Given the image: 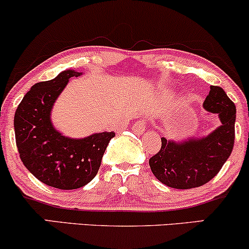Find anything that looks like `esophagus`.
Segmentation results:
<instances>
[{
    "label": "esophagus",
    "mask_w": 249,
    "mask_h": 249,
    "mask_svg": "<svg viewBox=\"0 0 249 249\" xmlns=\"http://www.w3.org/2000/svg\"><path fill=\"white\" fill-rule=\"evenodd\" d=\"M132 130L133 132L136 133H139V134L142 133L145 130H146V122H145L144 119H139V121H137L136 124L132 126Z\"/></svg>",
    "instance_id": "esophagus-1"
}]
</instances>
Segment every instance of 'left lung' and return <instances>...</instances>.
Here are the masks:
<instances>
[{"label":"left lung","instance_id":"8db88e82","mask_svg":"<svg viewBox=\"0 0 249 249\" xmlns=\"http://www.w3.org/2000/svg\"><path fill=\"white\" fill-rule=\"evenodd\" d=\"M208 112L218 113L221 125L205 138L176 142L161 138V147L148 160L159 181L178 190L199 187L213 179L232 153L235 139L234 103L224 89L212 85L204 102Z\"/></svg>","mask_w":249,"mask_h":249}]
</instances>
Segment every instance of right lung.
Segmentation results:
<instances>
[{
	"label": "right lung",
	"mask_w": 249,
	"mask_h": 249,
	"mask_svg": "<svg viewBox=\"0 0 249 249\" xmlns=\"http://www.w3.org/2000/svg\"><path fill=\"white\" fill-rule=\"evenodd\" d=\"M82 72L62 71L51 81L33 85L16 108V146L24 166L39 181L59 190H76L89 184L115 132L71 139L57 132L50 121L53 105L71 77Z\"/></svg>",
	"instance_id": "obj_1"
}]
</instances>
